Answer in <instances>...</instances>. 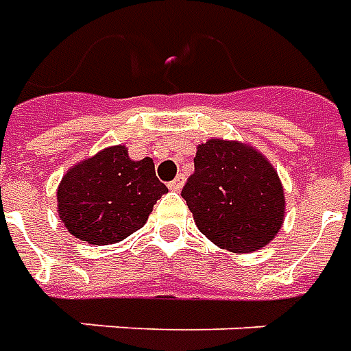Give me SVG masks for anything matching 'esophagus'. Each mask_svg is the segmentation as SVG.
Here are the masks:
<instances>
[{"instance_id": "obj_1", "label": "esophagus", "mask_w": 351, "mask_h": 351, "mask_svg": "<svg viewBox=\"0 0 351 351\" xmlns=\"http://www.w3.org/2000/svg\"><path fill=\"white\" fill-rule=\"evenodd\" d=\"M183 185H185V176H178L176 180L168 183L170 191H181V189H183Z\"/></svg>"}]
</instances>
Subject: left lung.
Listing matches in <instances>:
<instances>
[{"label": "left lung", "instance_id": "1", "mask_svg": "<svg viewBox=\"0 0 351 351\" xmlns=\"http://www.w3.org/2000/svg\"><path fill=\"white\" fill-rule=\"evenodd\" d=\"M198 230L219 247L247 253L265 247L282 227L280 178L265 156L238 141L198 145L195 173L181 191Z\"/></svg>", "mask_w": 351, "mask_h": 351}]
</instances>
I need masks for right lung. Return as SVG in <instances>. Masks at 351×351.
Wrapping results in <instances>:
<instances>
[{"label": "right lung", "instance_id": "obj_1", "mask_svg": "<svg viewBox=\"0 0 351 351\" xmlns=\"http://www.w3.org/2000/svg\"><path fill=\"white\" fill-rule=\"evenodd\" d=\"M166 193L151 158L130 160L126 147L117 145L77 164L62 178L58 213L75 238L108 245L143 227Z\"/></svg>", "mask_w": 351, "mask_h": 351}]
</instances>
